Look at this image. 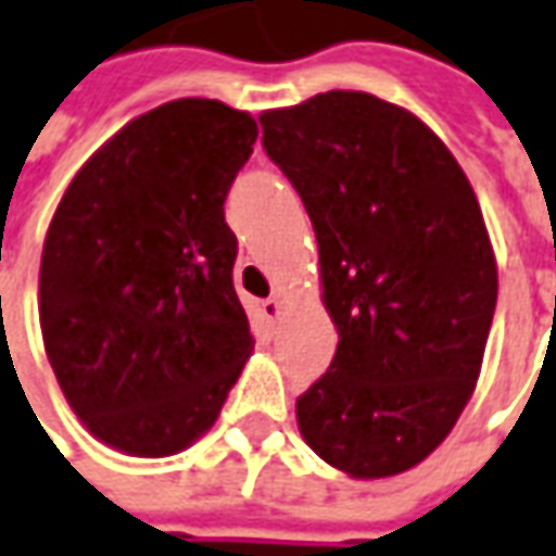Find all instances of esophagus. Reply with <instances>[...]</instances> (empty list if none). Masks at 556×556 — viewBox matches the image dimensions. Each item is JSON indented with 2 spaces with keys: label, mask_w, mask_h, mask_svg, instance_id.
<instances>
[{
  "label": "esophagus",
  "mask_w": 556,
  "mask_h": 556,
  "mask_svg": "<svg viewBox=\"0 0 556 556\" xmlns=\"http://www.w3.org/2000/svg\"><path fill=\"white\" fill-rule=\"evenodd\" d=\"M262 313L267 323H279L282 319V313H286V304L279 301V298H267L262 304Z\"/></svg>",
  "instance_id": "obj_1"
}]
</instances>
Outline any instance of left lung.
<instances>
[{
  "mask_svg": "<svg viewBox=\"0 0 556 556\" xmlns=\"http://www.w3.org/2000/svg\"><path fill=\"white\" fill-rule=\"evenodd\" d=\"M304 200L338 353L298 399V429L350 478H389L447 438L475 392L500 274L484 215L417 115L328 90L258 115Z\"/></svg>",
  "mask_w": 556,
  "mask_h": 556,
  "instance_id": "1",
  "label": "left lung"
}]
</instances>
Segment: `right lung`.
<instances>
[{
  "label": "right lung",
  "mask_w": 556,
  "mask_h": 556,
  "mask_svg": "<svg viewBox=\"0 0 556 556\" xmlns=\"http://www.w3.org/2000/svg\"><path fill=\"white\" fill-rule=\"evenodd\" d=\"M255 118L218 100L157 105L75 173L45 237V353L90 435L173 456L218 417L252 356L225 198Z\"/></svg>",
  "instance_id": "right-lung-1"
}]
</instances>
